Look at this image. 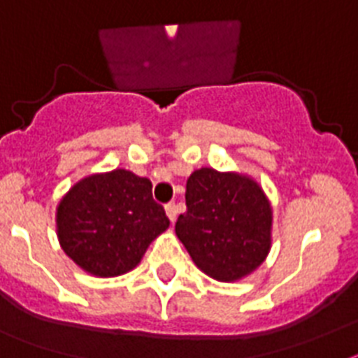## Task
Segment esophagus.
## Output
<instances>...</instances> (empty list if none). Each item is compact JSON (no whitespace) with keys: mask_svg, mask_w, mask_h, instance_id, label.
Wrapping results in <instances>:
<instances>
[{"mask_svg":"<svg viewBox=\"0 0 358 358\" xmlns=\"http://www.w3.org/2000/svg\"><path fill=\"white\" fill-rule=\"evenodd\" d=\"M165 213H167V217H169L171 222H174V220H176V213H178V208H176V204H174V202H169V204L165 206Z\"/></svg>","mask_w":358,"mask_h":358,"instance_id":"1","label":"esophagus"}]
</instances>
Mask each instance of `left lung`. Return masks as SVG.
<instances>
[{"mask_svg": "<svg viewBox=\"0 0 358 358\" xmlns=\"http://www.w3.org/2000/svg\"><path fill=\"white\" fill-rule=\"evenodd\" d=\"M185 206L174 229L202 272L235 281L263 263L272 209L254 180L208 167L194 171L185 185Z\"/></svg>", "mask_w": 358, "mask_h": 358, "instance_id": "left-lung-1", "label": "left lung"}]
</instances>
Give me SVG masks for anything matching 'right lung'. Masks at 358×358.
<instances>
[{
  "instance_id": "add662e5",
  "label": "right lung",
  "mask_w": 358,
  "mask_h": 358,
  "mask_svg": "<svg viewBox=\"0 0 358 358\" xmlns=\"http://www.w3.org/2000/svg\"><path fill=\"white\" fill-rule=\"evenodd\" d=\"M169 228L150 180L130 171L92 174L69 189L57 209L58 241L83 270L113 278L132 270Z\"/></svg>"
}]
</instances>
